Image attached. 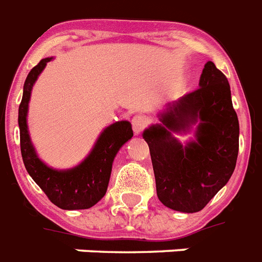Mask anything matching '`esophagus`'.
Listing matches in <instances>:
<instances>
[{
    "instance_id": "esophagus-1",
    "label": "esophagus",
    "mask_w": 262,
    "mask_h": 262,
    "mask_svg": "<svg viewBox=\"0 0 262 262\" xmlns=\"http://www.w3.org/2000/svg\"><path fill=\"white\" fill-rule=\"evenodd\" d=\"M148 124V120L146 116L143 115H138L135 118L133 119V128H134V133L137 134H141Z\"/></svg>"
}]
</instances>
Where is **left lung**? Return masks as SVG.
<instances>
[{
    "label": "left lung",
    "mask_w": 262,
    "mask_h": 262,
    "mask_svg": "<svg viewBox=\"0 0 262 262\" xmlns=\"http://www.w3.org/2000/svg\"><path fill=\"white\" fill-rule=\"evenodd\" d=\"M201 119L198 141L183 148L168 133ZM162 124L143 133L151 156L157 196L164 206L198 212L233 174L239 148V123L226 75L208 60L196 91L169 105Z\"/></svg>",
    "instance_id": "left-lung-1"
}]
</instances>
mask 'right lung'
Instances as JSON below:
<instances>
[{
    "label": "right lung",
    "mask_w": 262,
    "mask_h": 262,
    "mask_svg": "<svg viewBox=\"0 0 262 262\" xmlns=\"http://www.w3.org/2000/svg\"><path fill=\"white\" fill-rule=\"evenodd\" d=\"M51 59H41L29 72L24 82L23 100L18 106L23 162L33 181L55 206L62 210H86L105 194L115 156L119 148L133 138L134 133L128 121H116L104 129L86 160L74 169L55 170L43 164L31 144L27 128V111L33 83Z\"/></svg>",
    "instance_id": "1"
}]
</instances>
